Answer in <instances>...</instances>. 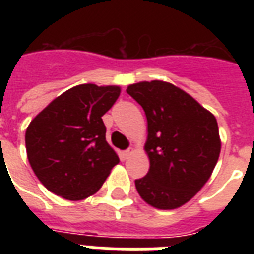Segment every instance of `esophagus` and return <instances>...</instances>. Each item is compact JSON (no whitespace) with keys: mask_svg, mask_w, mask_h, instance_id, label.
<instances>
[{"mask_svg":"<svg viewBox=\"0 0 254 254\" xmlns=\"http://www.w3.org/2000/svg\"><path fill=\"white\" fill-rule=\"evenodd\" d=\"M133 152H134V151H133V148L127 149V151H124V152H122V158H124V159H127V158H129V156H130Z\"/></svg>","mask_w":254,"mask_h":254,"instance_id":"1","label":"esophagus"}]
</instances>
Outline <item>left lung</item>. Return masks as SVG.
I'll use <instances>...</instances> for the list:
<instances>
[{
  "instance_id": "1",
  "label": "left lung",
  "mask_w": 254,
  "mask_h": 254,
  "mask_svg": "<svg viewBox=\"0 0 254 254\" xmlns=\"http://www.w3.org/2000/svg\"><path fill=\"white\" fill-rule=\"evenodd\" d=\"M147 117V176L136 180L151 207L176 209L201 190L218 163L222 141L216 118L174 84L152 80L127 85Z\"/></svg>"
}]
</instances>
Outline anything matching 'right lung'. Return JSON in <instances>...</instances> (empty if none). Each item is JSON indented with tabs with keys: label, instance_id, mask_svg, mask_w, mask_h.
<instances>
[{
	"label": "right lung",
	"instance_id": "add662e5",
	"mask_svg": "<svg viewBox=\"0 0 254 254\" xmlns=\"http://www.w3.org/2000/svg\"><path fill=\"white\" fill-rule=\"evenodd\" d=\"M120 94L118 85L80 84L57 96L30 122L27 158L52 193L84 200L99 190L120 162L106 141L102 120Z\"/></svg>",
	"mask_w": 254,
	"mask_h": 254
}]
</instances>
